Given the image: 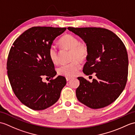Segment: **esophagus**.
Masks as SVG:
<instances>
[{
	"instance_id": "1",
	"label": "esophagus",
	"mask_w": 135,
	"mask_h": 135,
	"mask_svg": "<svg viewBox=\"0 0 135 135\" xmlns=\"http://www.w3.org/2000/svg\"><path fill=\"white\" fill-rule=\"evenodd\" d=\"M71 79H72V77H66V79L67 81H69Z\"/></svg>"
}]
</instances>
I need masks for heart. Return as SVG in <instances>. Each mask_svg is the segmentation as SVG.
Returning <instances> with one entry per match:
<instances>
[{
	"label": "heart",
	"instance_id": "heart-1",
	"mask_svg": "<svg viewBox=\"0 0 135 135\" xmlns=\"http://www.w3.org/2000/svg\"><path fill=\"white\" fill-rule=\"evenodd\" d=\"M62 48L70 50L69 64L62 65L57 69V73L61 76L73 77L76 76L81 68V61L88 58L89 50L85 44L80 43L77 37L71 35L63 36L59 40ZM49 58L54 64L58 63V51L56 47L51 45L48 51Z\"/></svg>",
	"mask_w": 135,
	"mask_h": 135
}]
</instances>
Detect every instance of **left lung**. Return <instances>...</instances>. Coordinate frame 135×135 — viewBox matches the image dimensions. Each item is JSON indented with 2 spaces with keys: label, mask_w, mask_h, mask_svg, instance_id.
<instances>
[{
  "label": "left lung",
  "mask_w": 135,
  "mask_h": 135,
  "mask_svg": "<svg viewBox=\"0 0 135 135\" xmlns=\"http://www.w3.org/2000/svg\"><path fill=\"white\" fill-rule=\"evenodd\" d=\"M69 31L79 36L89 50L83 68L86 75L96 73L97 79L90 83L83 77L77 79V99L89 108H103L114 102L126 85L128 57L125 45L117 36L100 28H73Z\"/></svg>",
  "instance_id": "obj_1"
}]
</instances>
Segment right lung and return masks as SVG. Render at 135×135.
Masks as SVG:
<instances>
[{"label":"right lung","mask_w":135,"mask_h":135,"mask_svg":"<svg viewBox=\"0 0 135 135\" xmlns=\"http://www.w3.org/2000/svg\"><path fill=\"white\" fill-rule=\"evenodd\" d=\"M66 29L32 27L21 35L11 47L7 62L8 79L17 98L30 109L41 110L51 106L58 100L66 84L61 76L48 83L42 81L43 76L52 79L56 74L48 51Z\"/></svg>","instance_id":"1"}]
</instances>
